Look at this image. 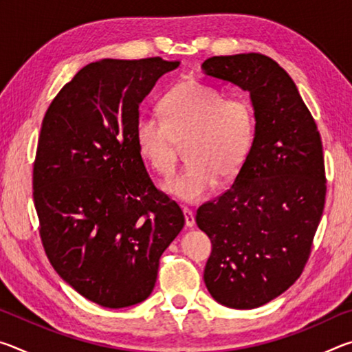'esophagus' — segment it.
<instances>
[{
	"instance_id": "1",
	"label": "esophagus",
	"mask_w": 352,
	"mask_h": 352,
	"mask_svg": "<svg viewBox=\"0 0 352 352\" xmlns=\"http://www.w3.org/2000/svg\"><path fill=\"white\" fill-rule=\"evenodd\" d=\"M183 214H184V222H186L188 228H192L195 225V217H194V212L192 210H189V208L183 206Z\"/></svg>"
}]
</instances>
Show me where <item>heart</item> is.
Returning <instances> with one entry per match:
<instances>
[{
	"label": "heart",
	"instance_id": "heart-1",
	"mask_svg": "<svg viewBox=\"0 0 352 352\" xmlns=\"http://www.w3.org/2000/svg\"><path fill=\"white\" fill-rule=\"evenodd\" d=\"M162 118L140 115L133 138L144 163L160 175L175 168L178 142L186 141L189 163L166 180L177 200L199 204L219 178L239 174L256 138V111L247 98H226L197 80L178 82L160 100Z\"/></svg>",
	"mask_w": 352,
	"mask_h": 352
}]
</instances>
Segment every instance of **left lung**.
I'll return each mask as SVG.
<instances>
[{
    "mask_svg": "<svg viewBox=\"0 0 352 352\" xmlns=\"http://www.w3.org/2000/svg\"><path fill=\"white\" fill-rule=\"evenodd\" d=\"M208 77L250 93L256 138L228 190L197 210L212 243L204 279L211 296L254 309L287 290L311 256L326 199L323 144L292 77L248 52L201 63Z\"/></svg>",
    "mask_w": 352,
    "mask_h": 352,
    "instance_id": "obj_1",
    "label": "left lung"
}]
</instances>
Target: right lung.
I'll list each match as a JSON object with an SVG mask.
<instances>
[{"label":"right lung","instance_id":"obj_1","mask_svg":"<svg viewBox=\"0 0 352 352\" xmlns=\"http://www.w3.org/2000/svg\"><path fill=\"white\" fill-rule=\"evenodd\" d=\"M178 65L162 57L87 65L41 122L32 175L41 243L63 281L102 307L152 294L160 258L184 225L133 138L142 99Z\"/></svg>","mask_w":352,"mask_h":352}]
</instances>
